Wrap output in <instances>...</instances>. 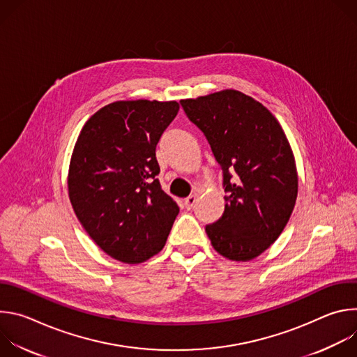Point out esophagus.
<instances>
[{
    "label": "esophagus",
    "mask_w": 357,
    "mask_h": 357,
    "mask_svg": "<svg viewBox=\"0 0 357 357\" xmlns=\"http://www.w3.org/2000/svg\"><path fill=\"white\" fill-rule=\"evenodd\" d=\"M196 202H197V196H195V195H192V196L186 197V199L183 200V206H185V209L190 211V209L195 206V203H196Z\"/></svg>",
    "instance_id": "obj_1"
}]
</instances>
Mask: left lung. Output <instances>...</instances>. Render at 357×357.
<instances>
[{"label": "left lung", "mask_w": 357, "mask_h": 357, "mask_svg": "<svg viewBox=\"0 0 357 357\" xmlns=\"http://www.w3.org/2000/svg\"><path fill=\"white\" fill-rule=\"evenodd\" d=\"M223 169L225 213L206 233L231 261L259 257L282 233L295 206L298 174L288 138L260 101L233 89L181 100Z\"/></svg>", "instance_id": "8db88e82"}]
</instances>
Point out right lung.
<instances>
[{
  "label": "right lung",
  "instance_id": "obj_1",
  "mask_svg": "<svg viewBox=\"0 0 357 357\" xmlns=\"http://www.w3.org/2000/svg\"><path fill=\"white\" fill-rule=\"evenodd\" d=\"M178 112L176 101H114L86 121L75 144L72 208L91 240L121 263L158 254L179 213L155 178L157 144Z\"/></svg>",
  "mask_w": 357,
  "mask_h": 357
}]
</instances>
